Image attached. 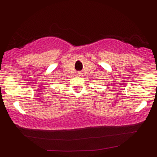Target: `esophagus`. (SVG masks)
Masks as SVG:
<instances>
[{
	"mask_svg": "<svg viewBox=\"0 0 157 157\" xmlns=\"http://www.w3.org/2000/svg\"><path fill=\"white\" fill-rule=\"evenodd\" d=\"M77 75H78V76H80V73H77Z\"/></svg>",
	"mask_w": 157,
	"mask_h": 157,
	"instance_id": "obj_1",
	"label": "esophagus"
}]
</instances>
